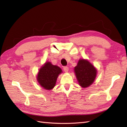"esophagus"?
<instances>
[{"label":"esophagus","instance_id":"obj_1","mask_svg":"<svg viewBox=\"0 0 127 127\" xmlns=\"http://www.w3.org/2000/svg\"><path fill=\"white\" fill-rule=\"evenodd\" d=\"M63 70H64V72H68V71H69V68H68V67H67V66H64L63 68Z\"/></svg>","mask_w":127,"mask_h":127}]
</instances>
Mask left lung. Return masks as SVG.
I'll list each match as a JSON object with an SVG mask.
<instances>
[{
    "label": "left lung",
    "instance_id": "obj_1",
    "mask_svg": "<svg viewBox=\"0 0 127 127\" xmlns=\"http://www.w3.org/2000/svg\"><path fill=\"white\" fill-rule=\"evenodd\" d=\"M75 74L79 85L82 88L90 86L95 80L97 70L87 59H80L74 68Z\"/></svg>",
    "mask_w": 127,
    "mask_h": 127
}]
</instances>
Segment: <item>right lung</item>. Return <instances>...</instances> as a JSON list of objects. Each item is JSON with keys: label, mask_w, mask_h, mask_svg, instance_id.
<instances>
[{"label": "right lung", "mask_w": 127, "mask_h": 127, "mask_svg": "<svg viewBox=\"0 0 127 127\" xmlns=\"http://www.w3.org/2000/svg\"><path fill=\"white\" fill-rule=\"evenodd\" d=\"M62 70L57 65L47 62L40 68L37 75V81L42 88L51 90L55 87L59 75Z\"/></svg>", "instance_id": "add662e5"}]
</instances>
